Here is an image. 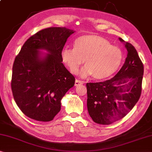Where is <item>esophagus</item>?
Here are the masks:
<instances>
[{
	"label": "esophagus",
	"instance_id": "esophagus-1",
	"mask_svg": "<svg viewBox=\"0 0 152 152\" xmlns=\"http://www.w3.org/2000/svg\"><path fill=\"white\" fill-rule=\"evenodd\" d=\"M83 83H84V81L78 80V79H76L75 82V86H80V85H82V84H83Z\"/></svg>",
	"mask_w": 152,
	"mask_h": 152
}]
</instances>
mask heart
Wrapping results in <instances>:
<instances>
[{
	"label": "heart",
	"mask_w": 152,
	"mask_h": 152,
	"mask_svg": "<svg viewBox=\"0 0 152 152\" xmlns=\"http://www.w3.org/2000/svg\"><path fill=\"white\" fill-rule=\"evenodd\" d=\"M61 58L72 74L77 73L83 61L86 66L81 76L92 75L96 79H103L118 71L122 62L123 53L103 37L86 34L75 41L74 49L63 48Z\"/></svg>",
	"instance_id": "b5f03b06"
}]
</instances>
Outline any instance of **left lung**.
Wrapping results in <instances>:
<instances>
[{"label":"left lung","instance_id":"1","mask_svg":"<svg viewBox=\"0 0 152 152\" xmlns=\"http://www.w3.org/2000/svg\"><path fill=\"white\" fill-rule=\"evenodd\" d=\"M125 47L127 57L113 78L86 83L88 113L97 124L108 125L120 120L132 110L141 96L143 62L131 43L126 42Z\"/></svg>","mask_w":152,"mask_h":152}]
</instances>
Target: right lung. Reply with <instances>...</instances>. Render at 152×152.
Wrapping results in <instances>:
<instances>
[{
	"label": "right lung",
	"mask_w": 152,
	"mask_h": 152,
	"mask_svg": "<svg viewBox=\"0 0 152 152\" xmlns=\"http://www.w3.org/2000/svg\"><path fill=\"white\" fill-rule=\"evenodd\" d=\"M74 31L50 27L25 42L14 60L11 77L13 99L24 115L39 122L53 120L62 98L75 84V77L62 64L61 52ZM50 53L44 58L37 49Z\"/></svg>",
	"instance_id": "add662e5"
}]
</instances>
